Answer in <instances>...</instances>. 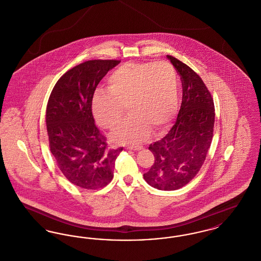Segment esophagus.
<instances>
[{
	"instance_id": "obj_1",
	"label": "esophagus",
	"mask_w": 261,
	"mask_h": 261,
	"mask_svg": "<svg viewBox=\"0 0 261 261\" xmlns=\"http://www.w3.org/2000/svg\"><path fill=\"white\" fill-rule=\"evenodd\" d=\"M126 149H129V150H139V149H141L140 147H132V146H128V147H126Z\"/></svg>"
}]
</instances>
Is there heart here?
I'll return each instance as SVG.
<instances>
[{"mask_svg": "<svg viewBox=\"0 0 261 261\" xmlns=\"http://www.w3.org/2000/svg\"><path fill=\"white\" fill-rule=\"evenodd\" d=\"M108 87L109 91L95 92L92 111L99 127L113 129L121 121L127 106L130 117L112 135L118 144L143 143L150 129L162 131L178 108V76L167 62L125 63L110 75Z\"/></svg>", "mask_w": 261, "mask_h": 261, "instance_id": "b5f03b06", "label": "heart"}]
</instances>
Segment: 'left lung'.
Here are the masks:
<instances>
[{
  "mask_svg": "<svg viewBox=\"0 0 261 261\" xmlns=\"http://www.w3.org/2000/svg\"><path fill=\"white\" fill-rule=\"evenodd\" d=\"M166 57L181 77L183 99L172 128L149 145L154 162L144 179L158 190L174 191L188 184L205 161L215 112L211 93L199 75L174 57Z\"/></svg>",
  "mask_w": 261,
  "mask_h": 261,
  "instance_id": "obj_1",
  "label": "left lung"
}]
</instances>
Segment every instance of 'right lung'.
<instances>
[{
  "mask_svg": "<svg viewBox=\"0 0 261 261\" xmlns=\"http://www.w3.org/2000/svg\"><path fill=\"white\" fill-rule=\"evenodd\" d=\"M119 62L95 60L76 65L59 79L47 105L50 152L66 179L82 189L107 186L123 149H108L92 113V99L99 81Z\"/></svg>",
  "mask_w": 261,
  "mask_h": 261,
  "instance_id": "add662e5",
  "label": "right lung"
}]
</instances>
